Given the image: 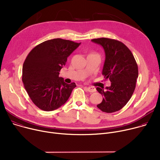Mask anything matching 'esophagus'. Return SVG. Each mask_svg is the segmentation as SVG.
<instances>
[{"label": "esophagus", "instance_id": "1", "mask_svg": "<svg viewBox=\"0 0 160 160\" xmlns=\"http://www.w3.org/2000/svg\"><path fill=\"white\" fill-rule=\"evenodd\" d=\"M84 88H85L86 89H87V90H88V92H92V93H93V92H96V89H95V87H85Z\"/></svg>", "mask_w": 160, "mask_h": 160}]
</instances>
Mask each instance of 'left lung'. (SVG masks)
<instances>
[{
	"label": "left lung",
	"mask_w": 160,
	"mask_h": 160,
	"mask_svg": "<svg viewBox=\"0 0 160 160\" xmlns=\"http://www.w3.org/2000/svg\"><path fill=\"white\" fill-rule=\"evenodd\" d=\"M101 45L105 52L102 75L111 81V86L96 89L103 96L97 108L106 113L119 111L130 100L138 76V65L132 52L121 42L106 38L93 39Z\"/></svg>",
	"instance_id": "obj_1"
}]
</instances>
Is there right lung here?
<instances>
[{"label": "right lung", "instance_id": "obj_1", "mask_svg": "<svg viewBox=\"0 0 160 160\" xmlns=\"http://www.w3.org/2000/svg\"><path fill=\"white\" fill-rule=\"evenodd\" d=\"M81 43L55 38L36 46L28 55L22 68V81L33 103L46 112L53 111L68 99L76 87L64 82L59 74L67 58Z\"/></svg>", "mask_w": 160, "mask_h": 160}]
</instances>
